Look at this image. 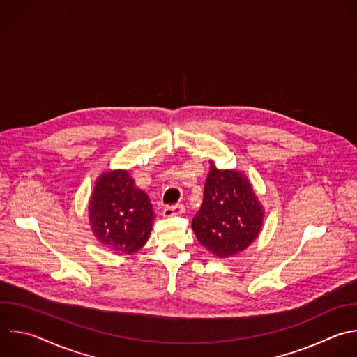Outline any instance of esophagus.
I'll use <instances>...</instances> for the list:
<instances>
[{
    "label": "esophagus",
    "instance_id": "1",
    "mask_svg": "<svg viewBox=\"0 0 357 357\" xmlns=\"http://www.w3.org/2000/svg\"><path fill=\"white\" fill-rule=\"evenodd\" d=\"M185 211V206L178 203V204H174V206H165L164 210H162V215L164 217H172V215H176V214H182Z\"/></svg>",
    "mask_w": 357,
    "mask_h": 357
}]
</instances>
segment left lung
<instances>
[{"mask_svg":"<svg viewBox=\"0 0 357 357\" xmlns=\"http://www.w3.org/2000/svg\"><path fill=\"white\" fill-rule=\"evenodd\" d=\"M262 220L264 210L248 178L211 162L202 206L192 220L197 241L214 257L229 258L257 238Z\"/></svg>","mask_w":357,"mask_h":357,"instance_id":"1","label":"left lung"}]
</instances>
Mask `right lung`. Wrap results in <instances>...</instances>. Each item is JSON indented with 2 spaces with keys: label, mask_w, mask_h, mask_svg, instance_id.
<instances>
[{
  "label": "right lung",
  "mask_w": 357,
  "mask_h": 357,
  "mask_svg": "<svg viewBox=\"0 0 357 357\" xmlns=\"http://www.w3.org/2000/svg\"><path fill=\"white\" fill-rule=\"evenodd\" d=\"M154 210L128 171L105 172L89 199V222L96 240L114 254H135L149 240Z\"/></svg>",
  "instance_id": "add662e5"
}]
</instances>
